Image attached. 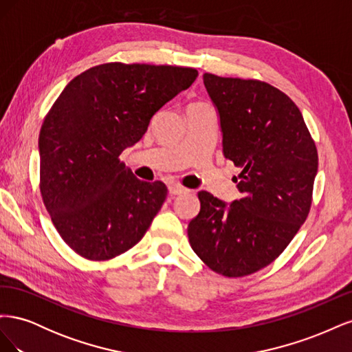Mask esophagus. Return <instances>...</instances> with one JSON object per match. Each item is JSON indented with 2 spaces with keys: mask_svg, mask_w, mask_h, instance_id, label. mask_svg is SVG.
<instances>
[{
  "mask_svg": "<svg viewBox=\"0 0 352 352\" xmlns=\"http://www.w3.org/2000/svg\"><path fill=\"white\" fill-rule=\"evenodd\" d=\"M188 188H185L184 185H180L177 182H172L168 184V192L172 195H182V194H186L188 192Z\"/></svg>",
  "mask_w": 352,
  "mask_h": 352,
  "instance_id": "1",
  "label": "esophagus"
}]
</instances>
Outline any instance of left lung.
Returning a JSON list of instances; mask_svg holds the SVG:
<instances>
[{
  "label": "left lung",
  "instance_id": "1",
  "mask_svg": "<svg viewBox=\"0 0 352 352\" xmlns=\"http://www.w3.org/2000/svg\"><path fill=\"white\" fill-rule=\"evenodd\" d=\"M202 79L220 114L223 154L241 167L242 198L226 207L201 190L188 238L212 272L242 278L278 258L302 226L318 154L300 109L280 89L211 73Z\"/></svg>",
  "mask_w": 352,
  "mask_h": 352
}]
</instances>
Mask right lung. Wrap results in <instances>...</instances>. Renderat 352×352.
<instances>
[{
  "label": "right lung",
  "mask_w": 352,
  "mask_h": 352,
  "mask_svg": "<svg viewBox=\"0 0 352 352\" xmlns=\"http://www.w3.org/2000/svg\"><path fill=\"white\" fill-rule=\"evenodd\" d=\"M197 76L192 67L105 63L72 79L52 104L38 141L41 197L80 257L111 260L145 235L167 186L135 177L119 155Z\"/></svg>",
  "instance_id": "right-lung-1"
}]
</instances>
